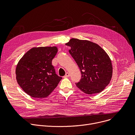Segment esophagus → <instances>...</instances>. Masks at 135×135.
<instances>
[{"label":"esophagus","mask_w":135,"mask_h":135,"mask_svg":"<svg viewBox=\"0 0 135 135\" xmlns=\"http://www.w3.org/2000/svg\"><path fill=\"white\" fill-rule=\"evenodd\" d=\"M69 76H70V74H69V73L67 72V73H66L65 75V76H64V77H65V78H67V77H69Z\"/></svg>","instance_id":"1"}]
</instances>
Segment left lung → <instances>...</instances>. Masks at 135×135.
Masks as SVG:
<instances>
[{
    "instance_id": "obj_1",
    "label": "left lung",
    "mask_w": 135,
    "mask_h": 135,
    "mask_svg": "<svg viewBox=\"0 0 135 135\" xmlns=\"http://www.w3.org/2000/svg\"><path fill=\"white\" fill-rule=\"evenodd\" d=\"M66 45L70 47L69 52L81 73L76 86L88 95L102 92L112 77L113 67L108 54L98 44L86 40L72 38Z\"/></svg>"
}]
</instances>
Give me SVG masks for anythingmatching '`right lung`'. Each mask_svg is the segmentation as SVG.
Wrapping results in <instances>:
<instances>
[{
    "instance_id": "right-lung-1",
    "label": "right lung",
    "mask_w": 135,
    "mask_h": 135,
    "mask_svg": "<svg viewBox=\"0 0 135 135\" xmlns=\"http://www.w3.org/2000/svg\"><path fill=\"white\" fill-rule=\"evenodd\" d=\"M58 49L56 46L33 47L18 61L16 78L20 86L31 97L48 96L62 79L55 73L52 60Z\"/></svg>"
}]
</instances>
